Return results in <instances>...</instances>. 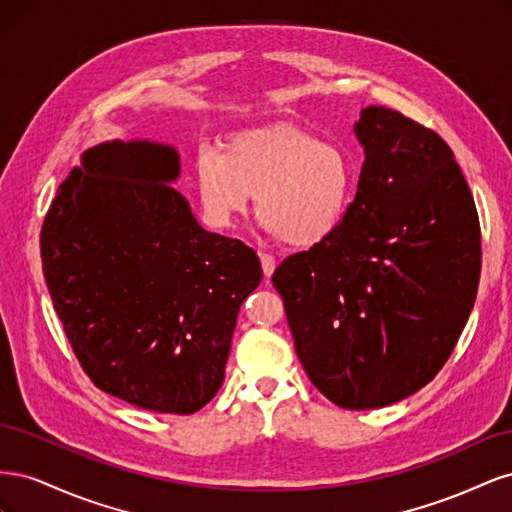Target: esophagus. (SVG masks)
Wrapping results in <instances>:
<instances>
[{"label": "esophagus", "mask_w": 512, "mask_h": 512, "mask_svg": "<svg viewBox=\"0 0 512 512\" xmlns=\"http://www.w3.org/2000/svg\"><path fill=\"white\" fill-rule=\"evenodd\" d=\"M260 265H262V273H265V277H271L277 262H275V258L271 254H260Z\"/></svg>", "instance_id": "34e87169"}]
</instances>
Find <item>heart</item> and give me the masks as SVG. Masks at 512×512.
I'll use <instances>...</instances> for the list:
<instances>
[{
	"instance_id": "obj_1",
	"label": "heart",
	"mask_w": 512,
	"mask_h": 512,
	"mask_svg": "<svg viewBox=\"0 0 512 512\" xmlns=\"http://www.w3.org/2000/svg\"><path fill=\"white\" fill-rule=\"evenodd\" d=\"M196 192L207 220L230 226L250 207L258 224L294 250L331 239L356 192V166L337 143L292 123H273L226 138L196 162Z\"/></svg>"
}]
</instances>
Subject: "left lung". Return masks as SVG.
<instances>
[{"label":"left lung","mask_w":512,"mask_h":512,"mask_svg":"<svg viewBox=\"0 0 512 512\" xmlns=\"http://www.w3.org/2000/svg\"><path fill=\"white\" fill-rule=\"evenodd\" d=\"M359 188L331 239L273 273L299 361L346 410L391 406L448 361L474 307L480 224L444 138L367 106Z\"/></svg>","instance_id":"obj_1"}]
</instances>
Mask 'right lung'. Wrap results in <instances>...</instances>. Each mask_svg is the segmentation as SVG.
Masks as SVG:
<instances>
[{
    "label": "right lung",
    "mask_w": 512,
    "mask_h": 512,
    "mask_svg": "<svg viewBox=\"0 0 512 512\" xmlns=\"http://www.w3.org/2000/svg\"><path fill=\"white\" fill-rule=\"evenodd\" d=\"M173 147L102 143L59 185L40 232L55 312L100 391L194 414L224 382L239 307L262 280L239 239L200 228Z\"/></svg>",
    "instance_id": "add662e5"
}]
</instances>
